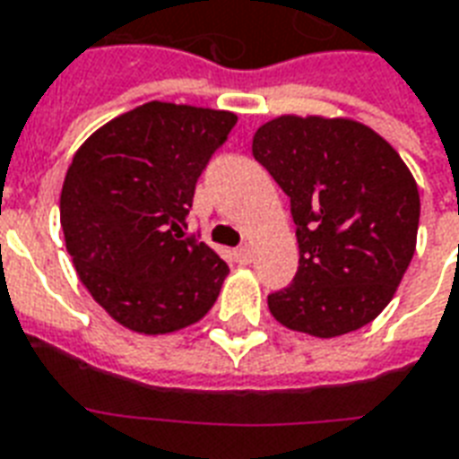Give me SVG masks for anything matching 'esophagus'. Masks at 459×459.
Segmentation results:
<instances>
[{
  "mask_svg": "<svg viewBox=\"0 0 459 459\" xmlns=\"http://www.w3.org/2000/svg\"><path fill=\"white\" fill-rule=\"evenodd\" d=\"M236 260H238L240 264L250 263V260H253V247H250V246L236 247Z\"/></svg>",
  "mask_w": 459,
  "mask_h": 459,
  "instance_id": "34e87169",
  "label": "esophagus"
}]
</instances>
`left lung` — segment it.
I'll use <instances>...</instances> for the list:
<instances>
[{
  "instance_id": "1",
  "label": "left lung",
  "mask_w": 459,
  "mask_h": 459,
  "mask_svg": "<svg viewBox=\"0 0 459 459\" xmlns=\"http://www.w3.org/2000/svg\"><path fill=\"white\" fill-rule=\"evenodd\" d=\"M253 158L297 223V277L267 297L270 314L314 338L375 321L416 253L420 196L402 155L355 118L281 114L255 131Z\"/></svg>"
}]
</instances>
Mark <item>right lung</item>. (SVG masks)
I'll use <instances>...</instances> for the list:
<instances>
[{"label":"right lung","mask_w":459,"mask_h":459,"mask_svg":"<svg viewBox=\"0 0 459 459\" xmlns=\"http://www.w3.org/2000/svg\"><path fill=\"white\" fill-rule=\"evenodd\" d=\"M238 117L148 101L97 128L67 168L60 226L77 277L117 324L143 335L202 321L229 274L185 238L196 179Z\"/></svg>","instance_id":"add662e5"}]
</instances>
